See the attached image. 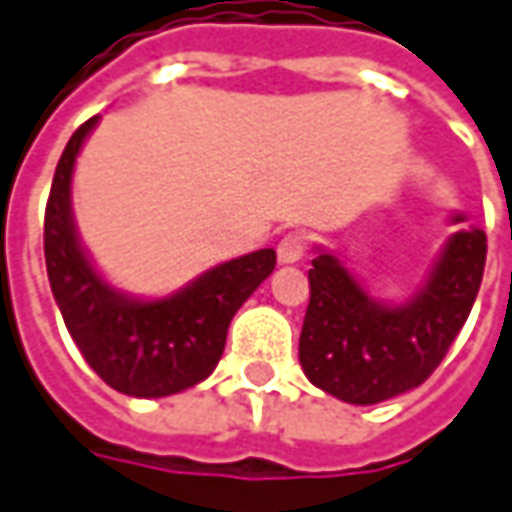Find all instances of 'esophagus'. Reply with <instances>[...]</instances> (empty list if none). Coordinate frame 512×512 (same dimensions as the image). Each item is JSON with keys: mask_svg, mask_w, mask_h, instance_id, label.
I'll return each mask as SVG.
<instances>
[{"mask_svg": "<svg viewBox=\"0 0 512 512\" xmlns=\"http://www.w3.org/2000/svg\"><path fill=\"white\" fill-rule=\"evenodd\" d=\"M276 253H279L281 264L301 262V259H304V253H307V236H304V233H298V231H290L279 242Z\"/></svg>", "mask_w": 512, "mask_h": 512, "instance_id": "obj_1", "label": "esophagus"}]
</instances>
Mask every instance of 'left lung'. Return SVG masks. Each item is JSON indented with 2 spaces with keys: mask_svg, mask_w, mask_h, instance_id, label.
Masks as SVG:
<instances>
[{
  "mask_svg": "<svg viewBox=\"0 0 512 512\" xmlns=\"http://www.w3.org/2000/svg\"><path fill=\"white\" fill-rule=\"evenodd\" d=\"M454 222H465L456 214ZM488 236L456 231L431 276L406 304H380L332 253L310 270V304L298 360L312 386L332 397L372 406L417 389L437 369L471 315L485 273Z\"/></svg>",
  "mask_w": 512,
  "mask_h": 512,
  "instance_id": "left-lung-1",
  "label": "left lung"
}]
</instances>
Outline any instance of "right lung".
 Instances as JSON below:
<instances>
[{
	"instance_id": "add662e5",
	"label": "right lung",
	"mask_w": 512,
	"mask_h": 512,
	"mask_svg": "<svg viewBox=\"0 0 512 512\" xmlns=\"http://www.w3.org/2000/svg\"><path fill=\"white\" fill-rule=\"evenodd\" d=\"M98 115L75 129L61 154L44 211V262L72 341L115 392L168 397L202 383L222 358L236 310L276 267L262 248L202 273L174 296L140 301L109 287L92 267L72 222L75 157Z\"/></svg>"
}]
</instances>
